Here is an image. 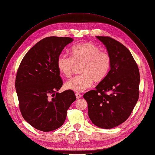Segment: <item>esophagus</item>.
<instances>
[{"label": "esophagus", "instance_id": "esophagus-1", "mask_svg": "<svg viewBox=\"0 0 155 155\" xmlns=\"http://www.w3.org/2000/svg\"><path fill=\"white\" fill-rule=\"evenodd\" d=\"M75 95H76V98H77L78 100V99H79L80 98H81V97H82V95H81V94H78V93H76V94H75Z\"/></svg>", "mask_w": 155, "mask_h": 155}]
</instances>
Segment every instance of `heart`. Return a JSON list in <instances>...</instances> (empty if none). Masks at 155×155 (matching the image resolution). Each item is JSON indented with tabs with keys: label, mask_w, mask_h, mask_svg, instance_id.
<instances>
[{
	"label": "heart",
	"mask_w": 155,
	"mask_h": 155,
	"mask_svg": "<svg viewBox=\"0 0 155 155\" xmlns=\"http://www.w3.org/2000/svg\"><path fill=\"white\" fill-rule=\"evenodd\" d=\"M71 57L61 54L57 59V67L60 73L70 78L77 67H80V75L75 76L65 84L67 89L82 92L90 88L94 81L100 83L108 75L112 65V58L106 51L90 43L73 46Z\"/></svg>",
	"instance_id": "obj_1"
}]
</instances>
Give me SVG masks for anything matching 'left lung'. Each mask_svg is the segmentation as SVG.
Returning a JSON list of instances; mask_svg holds the SVG:
<instances>
[{
	"label": "left lung",
	"instance_id": "8db88e82",
	"mask_svg": "<svg viewBox=\"0 0 155 155\" xmlns=\"http://www.w3.org/2000/svg\"><path fill=\"white\" fill-rule=\"evenodd\" d=\"M106 47L112 58L110 71L102 82L84 95L88 117L98 127L110 129L125 121L139 95L140 74L130 51L109 37H97Z\"/></svg>",
	"mask_w": 155,
	"mask_h": 155
}]
</instances>
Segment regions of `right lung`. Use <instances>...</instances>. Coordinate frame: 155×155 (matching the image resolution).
I'll return each instance as SVG.
<instances>
[{
    "label": "right lung",
    "instance_id": "obj_1",
    "mask_svg": "<svg viewBox=\"0 0 155 155\" xmlns=\"http://www.w3.org/2000/svg\"><path fill=\"white\" fill-rule=\"evenodd\" d=\"M73 41L70 37L43 38L27 52L17 71L15 88L21 113L38 130L49 132L60 128L76 100L73 90L57 92L63 85L57 59Z\"/></svg>",
    "mask_w": 155,
    "mask_h": 155
}]
</instances>
